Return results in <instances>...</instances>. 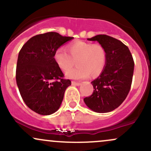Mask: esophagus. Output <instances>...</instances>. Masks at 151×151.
<instances>
[{"mask_svg": "<svg viewBox=\"0 0 151 151\" xmlns=\"http://www.w3.org/2000/svg\"><path fill=\"white\" fill-rule=\"evenodd\" d=\"M72 85H75V86H79L81 84V83L80 82H78V81H72Z\"/></svg>", "mask_w": 151, "mask_h": 151, "instance_id": "1", "label": "esophagus"}]
</instances>
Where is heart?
Returning <instances> with one entry per match:
<instances>
[{
  "mask_svg": "<svg viewBox=\"0 0 151 151\" xmlns=\"http://www.w3.org/2000/svg\"><path fill=\"white\" fill-rule=\"evenodd\" d=\"M69 53L65 48L59 47L54 53V60L63 71H67L77 60V67L66 73L71 79H85L91 74L99 75L106 63V52L100 44H92L84 41H76L69 45Z\"/></svg>",
  "mask_w": 151,
  "mask_h": 151,
  "instance_id": "b5f03b06",
  "label": "heart"
}]
</instances>
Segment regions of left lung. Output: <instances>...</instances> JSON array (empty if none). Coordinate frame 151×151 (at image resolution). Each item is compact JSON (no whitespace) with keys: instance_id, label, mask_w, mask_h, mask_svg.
I'll use <instances>...</instances> for the list:
<instances>
[{"instance_id":"obj_1","label":"left lung","mask_w":151,"mask_h":151,"mask_svg":"<svg viewBox=\"0 0 151 151\" xmlns=\"http://www.w3.org/2000/svg\"><path fill=\"white\" fill-rule=\"evenodd\" d=\"M87 40L97 41L104 47L106 63L99 77L91 81L93 93L84 101L93 111L107 113L119 107L129 94L134 61L129 47L116 38L98 35Z\"/></svg>"}]
</instances>
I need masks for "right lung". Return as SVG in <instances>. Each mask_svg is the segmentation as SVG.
Returning a JSON list of instances; mask_svg holds the SVG:
<instances>
[{"instance_id": "right-lung-1", "label": "right lung", "mask_w": 151, "mask_h": 151, "mask_svg": "<svg viewBox=\"0 0 151 151\" xmlns=\"http://www.w3.org/2000/svg\"><path fill=\"white\" fill-rule=\"evenodd\" d=\"M73 37L49 32L31 37L22 47L16 67V81L25 104L40 115L60 108L70 79L54 60L55 50Z\"/></svg>"}]
</instances>
